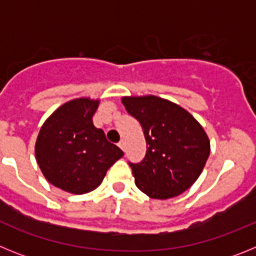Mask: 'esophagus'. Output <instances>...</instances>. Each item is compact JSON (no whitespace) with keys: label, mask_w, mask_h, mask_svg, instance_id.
<instances>
[{"label":"esophagus","mask_w":256,"mask_h":256,"mask_svg":"<svg viewBox=\"0 0 256 256\" xmlns=\"http://www.w3.org/2000/svg\"><path fill=\"white\" fill-rule=\"evenodd\" d=\"M118 146H119V148H122V150H126V144H124V141H123V140H122V141L120 142H119V144H118Z\"/></svg>","instance_id":"esophagus-1"}]
</instances>
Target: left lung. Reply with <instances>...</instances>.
<instances>
[{"mask_svg": "<svg viewBox=\"0 0 256 256\" xmlns=\"http://www.w3.org/2000/svg\"><path fill=\"white\" fill-rule=\"evenodd\" d=\"M141 123L148 144L140 162H130L136 186L152 198L180 195L195 183L210 154L202 126L184 108L156 96L123 97Z\"/></svg>", "mask_w": 256, "mask_h": 256, "instance_id": "left-lung-1", "label": "left lung"}]
</instances>
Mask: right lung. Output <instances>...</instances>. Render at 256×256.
<instances>
[{
	"instance_id": "add662e5",
	"label": "right lung",
	"mask_w": 256,
	"mask_h": 256,
	"mask_svg": "<svg viewBox=\"0 0 256 256\" xmlns=\"http://www.w3.org/2000/svg\"><path fill=\"white\" fill-rule=\"evenodd\" d=\"M98 101L76 98L44 122L36 142V158L44 178L55 187L82 195L100 186L108 169L124 155L108 142L92 116Z\"/></svg>"
}]
</instances>
